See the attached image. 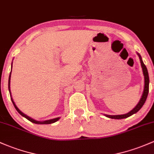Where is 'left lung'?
<instances>
[{"mask_svg":"<svg viewBox=\"0 0 154 154\" xmlns=\"http://www.w3.org/2000/svg\"><path fill=\"white\" fill-rule=\"evenodd\" d=\"M137 54L138 55L139 58H140V63H141V67L142 69H143V75H144V79H145V84H144V90H143V95H142L141 98H140V101L138 102V103L137 104L136 106L132 110H131L128 113L124 114V115H104L106 117H109V118H112V119H117V120H120V119H123V118H127V117L131 116L132 115L134 114L137 113L140 109L143 107V106L145 103V100H146L147 97H148V92H149V75H148V70H147L146 66L145 65V64L143 63V61L142 59L141 56L139 53H137Z\"/></svg>","mask_w":154,"mask_h":154,"instance_id":"left-lung-1","label":"left lung"}]
</instances>
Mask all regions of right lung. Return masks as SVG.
Segmentation results:
<instances>
[{
	"mask_svg": "<svg viewBox=\"0 0 154 154\" xmlns=\"http://www.w3.org/2000/svg\"><path fill=\"white\" fill-rule=\"evenodd\" d=\"M11 68H12V63H11ZM11 72H10V74H9V93L11 94V91H10V79H11ZM11 97V101H12L13 103V105H14V108L16 109V110L18 112H19V114H20L21 115H22L23 117H24L25 118H26L27 120H29V121H31V123H36V124H51V123H55V122L58 121V120L60 119V117H56V118H54V119H51V120H44V121H38V120H34V119L31 118L29 116H28V115H26V114H24L23 112H21L20 110L18 109V107L16 106L15 103H14V100H13V98L11 97V95H10Z\"/></svg>",
	"mask_w": 154,
	"mask_h": 154,
	"instance_id": "right-lung-1",
	"label": "right lung"
}]
</instances>
